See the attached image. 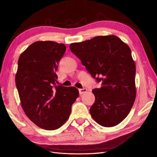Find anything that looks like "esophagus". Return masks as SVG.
<instances>
[{
    "mask_svg": "<svg viewBox=\"0 0 157 157\" xmlns=\"http://www.w3.org/2000/svg\"><path fill=\"white\" fill-rule=\"evenodd\" d=\"M87 92V89L86 88H82V89H79V94H84V93Z\"/></svg>",
    "mask_w": 157,
    "mask_h": 157,
    "instance_id": "1",
    "label": "esophagus"
}]
</instances>
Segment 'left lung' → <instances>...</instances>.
<instances>
[{
  "instance_id": "8db88e82",
  "label": "left lung",
  "mask_w": 157,
  "mask_h": 157,
  "mask_svg": "<svg viewBox=\"0 0 157 157\" xmlns=\"http://www.w3.org/2000/svg\"><path fill=\"white\" fill-rule=\"evenodd\" d=\"M69 48L90 74L102 83L101 88L92 90V118L103 127L118 125L131 111L136 96V65L129 46L109 35L72 43Z\"/></svg>"
}]
</instances>
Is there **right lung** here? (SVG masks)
<instances>
[{
  "instance_id": "1",
  "label": "right lung",
  "mask_w": 157,
  "mask_h": 157,
  "mask_svg": "<svg viewBox=\"0 0 157 157\" xmlns=\"http://www.w3.org/2000/svg\"><path fill=\"white\" fill-rule=\"evenodd\" d=\"M66 46L52 41H38L19 56L15 84L22 109L37 126L46 130L59 128L69 117L79 96L75 87L57 83L58 63Z\"/></svg>"
}]
</instances>
